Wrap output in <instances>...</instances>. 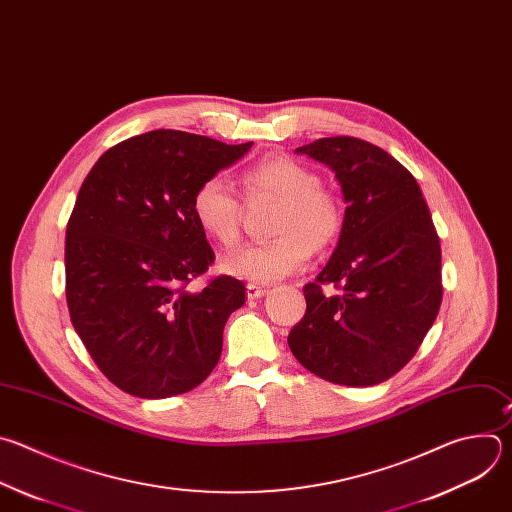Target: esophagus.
<instances>
[{
    "label": "esophagus",
    "mask_w": 512,
    "mask_h": 512,
    "mask_svg": "<svg viewBox=\"0 0 512 512\" xmlns=\"http://www.w3.org/2000/svg\"><path fill=\"white\" fill-rule=\"evenodd\" d=\"M268 292V288L266 286H258V284H248L246 286V294H248V298H260V296H264Z\"/></svg>",
    "instance_id": "esophagus-1"
}]
</instances>
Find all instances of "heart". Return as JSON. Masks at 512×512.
<instances>
[{"mask_svg": "<svg viewBox=\"0 0 512 512\" xmlns=\"http://www.w3.org/2000/svg\"><path fill=\"white\" fill-rule=\"evenodd\" d=\"M250 197L278 199L276 238L244 246L224 260V270L252 284H268L300 270L315 252L335 242L343 228L339 201L321 189V177L288 157H268L244 171ZM197 226L222 246L240 236V201L222 177L203 179L191 199Z\"/></svg>", "mask_w": 512, "mask_h": 512, "instance_id": "1", "label": "heart"}]
</instances>
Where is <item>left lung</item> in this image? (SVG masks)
<instances>
[{"instance_id": "obj_1", "label": "left lung", "mask_w": 512, "mask_h": 512, "mask_svg": "<svg viewBox=\"0 0 512 512\" xmlns=\"http://www.w3.org/2000/svg\"><path fill=\"white\" fill-rule=\"evenodd\" d=\"M333 169L347 203L337 248L288 335L302 367L331 383L377 385L410 361L442 302V252L416 177L383 149L325 137L296 149ZM323 283L342 290L322 292Z\"/></svg>"}]
</instances>
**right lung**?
Wrapping results in <instances>:
<instances>
[{"label": "right lung", "instance_id": "1", "mask_svg": "<svg viewBox=\"0 0 512 512\" xmlns=\"http://www.w3.org/2000/svg\"><path fill=\"white\" fill-rule=\"evenodd\" d=\"M250 149L157 129L111 147L86 175L66 228V300L78 337L119 389L163 399L218 365L246 288L218 276L187 290L214 262L191 199Z\"/></svg>", "mask_w": 512, "mask_h": 512}]
</instances>
